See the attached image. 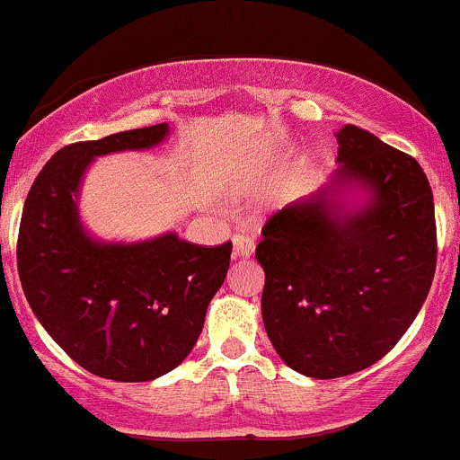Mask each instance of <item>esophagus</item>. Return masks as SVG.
Masks as SVG:
<instances>
[{"label": "esophagus", "instance_id": "esophagus-1", "mask_svg": "<svg viewBox=\"0 0 460 460\" xmlns=\"http://www.w3.org/2000/svg\"><path fill=\"white\" fill-rule=\"evenodd\" d=\"M253 249H256L253 238H249L244 234L234 235V258H249L253 253Z\"/></svg>", "mask_w": 460, "mask_h": 460}]
</instances>
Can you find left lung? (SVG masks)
<instances>
[{"label": "left lung", "mask_w": 460, "mask_h": 460, "mask_svg": "<svg viewBox=\"0 0 460 460\" xmlns=\"http://www.w3.org/2000/svg\"><path fill=\"white\" fill-rule=\"evenodd\" d=\"M336 137L332 184L273 213L256 247L269 341L291 369L323 380L378 363L436 271L434 196L419 162L354 124ZM345 183L370 193L360 209L335 198Z\"/></svg>", "instance_id": "1"}]
</instances>
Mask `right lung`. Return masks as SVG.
<instances>
[{"mask_svg":"<svg viewBox=\"0 0 460 460\" xmlns=\"http://www.w3.org/2000/svg\"><path fill=\"white\" fill-rule=\"evenodd\" d=\"M169 124L59 148L32 182L17 235V271L32 314L86 372L144 383L178 367L226 278L231 243L164 234L100 243L82 229L77 191L93 157L160 144Z\"/></svg>","mask_w":460,"mask_h":460,"instance_id":"obj_1","label":"right lung"}]
</instances>
